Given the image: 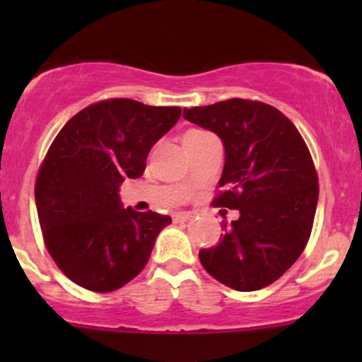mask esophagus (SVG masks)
Segmentation results:
<instances>
[{
	"label": "esophagus",
	"mask_w": 362,
	"mask_h": 362,
	"mask_svg": "<svg viewBox=\"0 0 362 362\" xmlns=\"http://www.w3.org/2000/svg\"><path fill=\"white\" fill-rule=\"evenodd\" d=\"M190 218H194V213H189V211H178V213H173V221L175 223L189 221Z\"/></svg>",
	"instance_id": "1"
}]
</instances>
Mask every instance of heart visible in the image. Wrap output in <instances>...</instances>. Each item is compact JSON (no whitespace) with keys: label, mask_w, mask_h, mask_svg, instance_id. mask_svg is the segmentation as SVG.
Instances as JSON below:
<instances>
[{"label":"heart","mask_w":362,"mask_h":362,"mask_svg":"<svg viewBox=\"0 0 362 362\" xmlns=\"http://www.w3.org/2000/svg\"><path fill=\"white\" fill-rule=\"evenodd\" d=\"M202 134H206V131H201V129H190V131H187L184 134V143L189 139L199 138V136H202Z\"/></svg>","instance_id":"heart-1"}]
</instances>
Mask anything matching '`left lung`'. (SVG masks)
<instances>
[{"label": "left lung", "mask_w": 362, "mask_h": 362, "mask_svg": "<svg viewBox=\"0 0 362 362\" xmlns=\"http://www.w3.org/2000/svg\"><path fill=\"white\" fill-rule=\"evenodd\" d=\"M184 117L223 141V192L214 204L238 209L213 248L199 252L216 281L257 291L284 274L308 242L318 202V177L305 141L279 110L231 98L184 109Z\"/></svg>", "instance_id": "1"}]
</instances>
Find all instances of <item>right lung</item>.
Segmentation results:
<instances>
[{"label":"right lung","instance_id":"add662e5","mask_svg":"<svg viewBox=\"0 0 362 362\" xmlns=\"http://www.w3.org/2000/svg\"><path fill=\"white\" fill-rule=\"evenodd\" d=\"M180 114L114 98L78 112L56 136L37 175L35 204L45 247L74 284L110 293L148 264L172 218L124 207L119 190L143 175L149 149Z\"/></svg>","mask_w":362,"mask_h":362}]
</instances>
